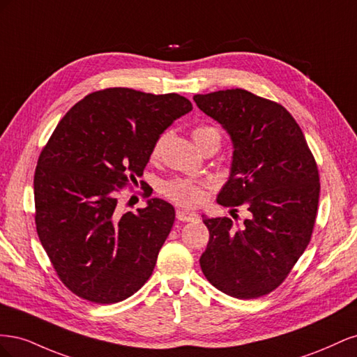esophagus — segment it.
Segmentation results:
<instances>
[{"label":"esophagus","mask_w":357,"mask_h":357,"mask_svg":"<svg viewBox=\"0 0 357 357\" xmlns=\"http://www.w3.org/2000/svg\"><path fill=\"white\" fill-rule=\"evenodd\" d=\"M176 215H177V219L181 222H193L198 219V214L195 211H190L186 208H177Z\"/></svg>","instance_id":"esophagus-1"}]
</instances>
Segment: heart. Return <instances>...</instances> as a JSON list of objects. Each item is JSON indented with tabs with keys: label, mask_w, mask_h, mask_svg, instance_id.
Returning a JSON list of instances; mask_svg holds the SVG:
<instances>
[{
	"label": "heart",
	"mask_w": 357,
	"mask_h": 357,
	"mask_svg": "<svg viewBox=\"0 0 357 357\" xmlns=\"http://www.w3.org/2000/svg\"><path fill=\"white\" fill-rule=\"evenodd\" d=\"M207 137H219L220 138L218 129H214L211 126H199L195 129V131H193V139H195V143L199 142V139L207 138ZM160 143H162V139H159V142L155 144L153 156L158 155L159 149H160ZM204 189H205V183L185 180V178L169 180V181L164 183V186H162V192H164L169 199H172L177 204H181V205H188V207H193V205H198L202 202V199L205 197Z\"/></svg>",
	"instance_id": "1"
}]
</instances>
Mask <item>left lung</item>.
Wrapping results in <instances>:
<instances>
[{
  "instance_id": "8db88e82",
  "label": "left lung",
  "mask_w": 357,
  "mask_h": 357,
  "mask_svg": "<svg viewBox=\"0 0 357 357\" xmlns=\"http://www.w3.org/2000/svg\"><path fill=\"white\" fill-rule=\"evenodd\" d=\"M193 101L231 137L229 178L218 204L248 211L238 229L229 218L202 215L210 240L201 269L226 295L259 298L283 283L311 240L320 193L316 160L283 105L244 89Z\"/></svg>"
}]
</instances>
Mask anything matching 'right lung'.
I'll use <instances>...</instances> for the list:
<instances>
[{
  "label": "right lung",
  "mask_w": 357,
  "mask_h": 357,
  "mask_svg": "<svg viewBox=\"0 0 357 357\" xmlns=\"http://www.w3.org/2000/svg\"><path fill=\"white\" fill-rule=\"evenodd\" d=\"M192 109L178 93L110 88L84 96L58 123L36 168V225L73 294L116 304L152 275L174 207L149 198L122 213L117 193L143 176L160 134Z\"/></svg>",
  "instance_id": "obj_1"
}]
</instances>
